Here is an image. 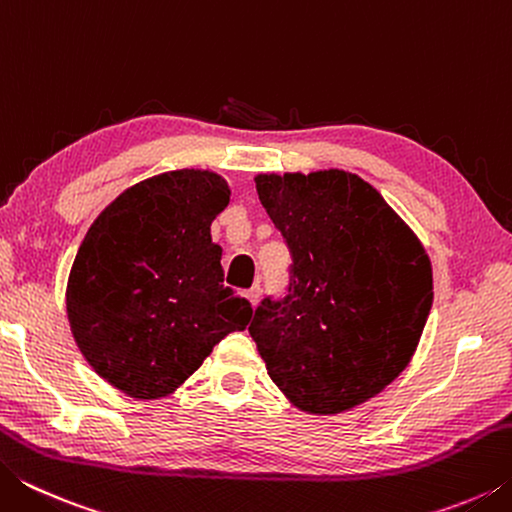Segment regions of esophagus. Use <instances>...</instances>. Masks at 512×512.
<instances>
[{"label":"esophagus","instance_id":"34e87169","mask_svg":"<svg viewBox=\"0 0 512 512\" xmlns=\"http://www.w3.org/2000/svg\"><path fill=\"white\" fill-rule=\"evenodd\" d=\"M259 293H262V289H259V284H255L253 289H248V291H246V298H248V302H250V305H253V307H257V302H259Z\"/></svg>","mask_w":512,"mask_h":512}]
</instances>
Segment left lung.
Returning a JSON list of instances; mask_svg holds the SVG:
<instances>
[{
  "label": "left lung",
  "mask_w": 512,
  "mask_h": 512,
  "mask_svg": "<svg viewBox=\"0 0 512 512\" xmlns=\"http://www.w3.org/2000/svg\"><path fill=\"white\" fill-rule=\"evenodd\" d=\"M255 187L293 259L287 296L264 298L248 327L268 377L300 411L354 409L418 348L433 302L429 257L357 173H259Z\"/></svg>",
  "instance_id": "obj_1"
}]
</instances>
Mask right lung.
Here are the masks:
<instances>
[{
  "label": "right lung",
  "mask_w": 512,
  "mask_h": 512,
  "mask_svg": "<svg viewBox=\"0 0 512 512\" xmlns=\"http://www.w3.org/2000/svg\"><path fill=\"white\" fill-rule=\"evenodd\" d=\"M230 203L214 171L178 169L119 194L76 253L67 318L85 361L135 400H158L201 368L253 307L223 287L210 225Z\"/></svg>",
  "instance_id": "right-lung-1"
}]
</instances>
